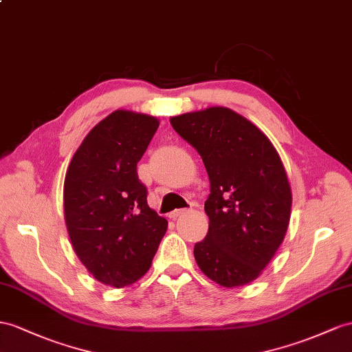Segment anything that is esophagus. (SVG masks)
<instances>
[{
	"mask_svg": "<svg viewBox=\"0 0 352 352\" xmlns=\"http://www.w3.org/2000/svg\"><path fill=\"white\" fill-rule=\"evenodd\" d=\"M187 211L186 210H175V211H173L169 214V219H173V220H177L179 215H183V214H186Z\"/></svg>",
	"mask_w": 352,
	"mask_h": 352,
	"instance_id": "34e87169",
	"label": "esophagus"
}]
</instances>
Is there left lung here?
I'll return each mask as SVG.
<instances>
[{
    "label": "left lung",
    "mask_w": 352,
    "mask_h": 352,
    "mask_svg": "<svg viewBox=\"0 0 352 352\" xmlns=\"http://www.w3.org/2000/svg\"><path fill=\"white\" fill-rule=\"evenodd\" d=\"M175 132L199 153L210 177L208 233L195 245L202 272L221 287L254 281L283 244L292 187L274 144L228 107L178 114Z\"/></svg>",
    "instance_id": "1"
}]
</instances>
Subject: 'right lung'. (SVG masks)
Wrapping results in <instances>:
<instances>
[{
    "mask_svg": "<svg viewBox=\"0 0 352 352\" xmlns=\"http://www.w3.org/2000/svg\"><path fill=\"white\" fill-rule=\"evenodd\" d=\"M157 128L155 116L116 110L94 126L68 165V235L80 262L104 285L129 287L146 275L168 229L137 174Z\"/></svg>",
    "mask_w": 352,
    "mask_h": 352,
    "instance_id": "add662e5",
    "label": "right lung"
}]
</instances>
